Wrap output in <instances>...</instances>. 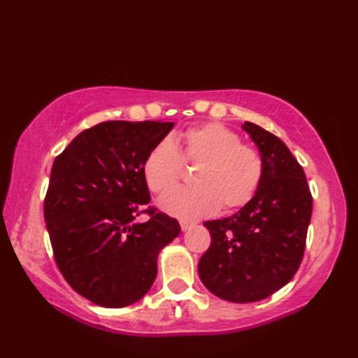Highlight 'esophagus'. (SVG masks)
<instances>
[{
    "label": "esophagus",
    "mask_w": 358,
    "mask_h": 358,
    "mask_svg": "<svg viewBox=\"0 0 358 358\" xmlns=\"http://www.w3.org/2000/svg\"><path fill=\"white\" fill-rule=\"evenodd\" d=\"M192 226H194V224H192L191 222H185V220H181V222H180V227H181V231H189V229H191Z\"/></svg>",
    "instance_id": "obj_1"
}]
</instances>
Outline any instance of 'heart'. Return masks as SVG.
I'll list each match as a JSON object with an SVG mask.
<instances>
[{"instance_id":"b5f03b06","label":"heart","mask_w":358,"mask_h":358,"mask_svg":"<svg viewBox=\"0 0 358 358\" xmlns=\"http://www.w3.org/2000/svg\"><path fill=\"white\" fill-rule=\"evenodd\" d=\"M183 155L171 138L159 140L143 163V177L154 194H166L178 183L185 162L200 166L196 187H183L164 195L159 206L183 220L214 215L222 208L234 212L254 199L264 177L258 152L243 144L238 134L218 123L187 129L183 134Z\"/></svg>"}]
</instances>
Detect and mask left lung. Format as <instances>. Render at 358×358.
Instances as JSON below:
<instances>
[{
    "instance_id": "obj_1",
    "label": "left lung",
    "mask_w": 358,
    "mask_h": 358,
    "mask_svg": "<svg viewBox=\"0 0 358 358\" xmlns=\"http://www.w3.org/2000/svg\"><path fill=\"white\" fill-rule=\"evenodd\" d=\"M243 129L263 158L262 186L237 214L204 222L210 246L199 263L203 285L234 303L260 301L292 280L313 215L305 171L286 144L249 121Z\"/></svg>"
}]
</instances>
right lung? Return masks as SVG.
<instances>
[{"mask_svg": "<svg viewBox=\"0 0 358 358\" xmlns=\"http://www.w3.org/2000/svg\"><path fill=\"white\" fill-rule=\"evenodd\" d=\"M162 121H104L75 136L52 166L44 220L53 258L75 292L123 308L148 294L157 257L180 234L150 201L143 177L149 150L171 132ZM141 213L146 224H135Z\"/></svg>", "mask_w": 358, "mask_h": 358, "instance_id": "1", "label": "right lung"}]
</instances>
